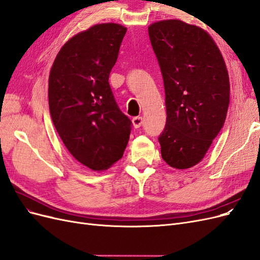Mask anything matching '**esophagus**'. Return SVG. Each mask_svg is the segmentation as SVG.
Here are the masks:
<instances>
[{
    "instance_id": "34e87169",
    "label": "esophagus",
    "mask_w": 260,
    "mask_h": 260,
    "mask_svg": "<svg viewBox=\"0 0 260 260\" xmlns=\"http://www.w3.org/2000/svg\"><path fill=\"white\" fill-rule=\"evenodd\" d=\"M132 122H133V125H135V128H140L141 125L143 124V117H141V116L135 117L132 119Z\"/></svg>"
}]
</instances>
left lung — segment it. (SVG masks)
<instances>
[{"instance_id":"left-lung-1","label":"left lung","mask_w":260,"mask_h":260,"mask_svg":"<svg viewBox=\"0 0 260 260\" xmlns=\"http://www.w3.org/2000/svg\"><path fill=\"white\" fill-rule=\"evenodd\" d=\"M148 35L165 86L161 157L172 168H191L225 120L230 82L224 60L206 31L181 20L152 23Z\"/></svg>"}]
</instances>
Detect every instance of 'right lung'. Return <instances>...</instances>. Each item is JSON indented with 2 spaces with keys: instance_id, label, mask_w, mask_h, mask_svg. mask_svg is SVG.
I'll return each instance as SVG.
<instances>
[{
  "instance_id": "add662e5",
  "label": "right lung",
  "mask_w": 260,
  "mask_h": 260,
  "mask_svg": "<svg viewBox=\"0 0 260 260\" xmlns=\"http://www.w3.org/2000/svg\"><path fill=\"white\" fill-rule=\"evenodd\" d=\"M125 32L109 22L78 34L60 49L50 73L54 127L70 154L94 171L119 160L130 138L132 121L108 82Z\"/></svg>"
}]
</instances>
